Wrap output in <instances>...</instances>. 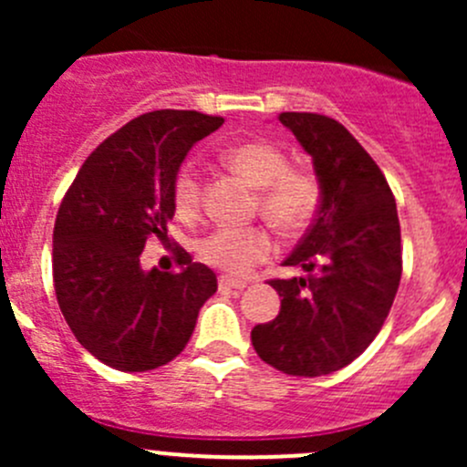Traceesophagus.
Here are the masks:
<instances>
[{
    "instance_id": "obj_1",
    "label": "esophagus",
    "mask_w": 467,
    "mask_h": 467,
    "mask_svg": "<svg viewBox=\"0 0 467 467\" xmlns=\"http://www.w3.org/2000/svg\"><path fill=\"white\" fill-rule=\"evenodd\" d=\"M219 289L242 291V289H246V282H244V280H234V277H228V275H221L219 277Z\"/></svg>"
}]
</instances>
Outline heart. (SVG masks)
Listing matches in <instances>:
<instances>
[{
	"label": "heart",
	"instance_id": "obj_1",
	"mask_svg": "<svg viewBox=\"0 0 467 467\" xmlns=\"http://www.w3.org/2000/svg\"><path fill=\"white\" fill-rule=\"evenodd\" d=\"M225 162L260 190V214L282 233H298L318 207V182L303 169H291L289 158L275 144L248 140L228 146ZM178 214L194 216L201 207V176L192 162L182 164L173 181ZM275 251L264 228H216L199 244L201 260L233 275H246Z\"/></svg>",
	"mask_w": 467,
	"mask_h": 467
}]
</instances>
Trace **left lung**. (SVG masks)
Wrapping results in <instances>:
<instances>
[{
    "label": "left lung",
    "instance_id": "obj_1",
    "mask_svg": "<svg viewBox=\"0 0 467 467\" xmlns=\"http://www.w3.org/2000/svg\"><path fill=\"white\" fill-rule=\"evenodd\" d=\"M312 155L321 203L285 260L305 275L271 280L280 314L255 325L262 361L296 378H321L355 361L378 337L402 275L400 221L384 173L337 119L282 112Z\"/></svg>",
    "mask_w": 467,
    "mask_h": 467
}]
</instances>
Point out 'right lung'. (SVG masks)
I'll return each mask as SVG.
<instances>
[{"label": "right lung", "mask_w": 467, "mask_h": 467, "mask_svg": "<svg viewBox=\"0 0 467 467\" xmlns=\"http://www.w3.org/2000/svg\"><path fill=\"white\" fill-rule=\"evenodd\" d=\"M223 124L196 110H153L121 126L83 162L54 225V289L74 337L124 373L169 364L185 350L216 275L176 248L178 273L140 264L167 239L173 181L199 140Z\"/></svg>", "instance_id": "add662e5"}]
</instances>
